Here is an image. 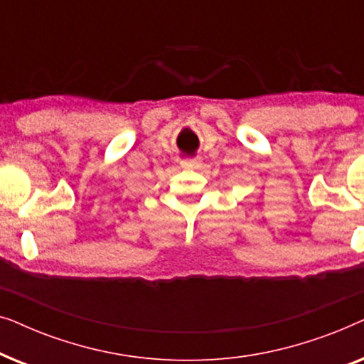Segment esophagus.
<instances>
[{"label":"esophagus","instance_id":"1","mask_svg":"<svg viewBox=\"0 0 364 364\" xmlns=\"http://www.w3.org/2000/svg\"><path fill=\"white\" fill-rule=\"evenodd\" d=\"M181 166H182V168H187V171H193V168H200L202 167V159L200 157L188 159V161H182Z\"/></svg>","mask_w":364,"mask_h":364}]
</instances>
